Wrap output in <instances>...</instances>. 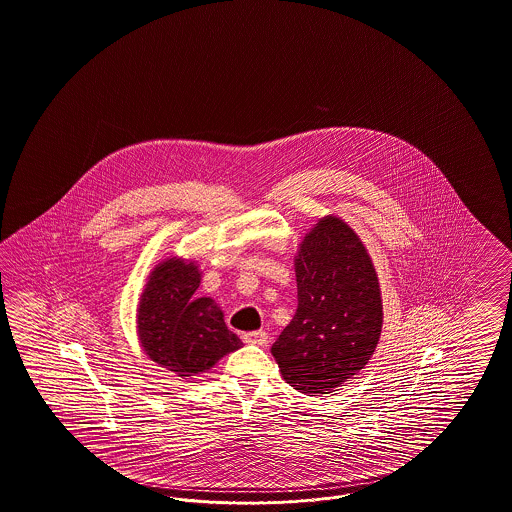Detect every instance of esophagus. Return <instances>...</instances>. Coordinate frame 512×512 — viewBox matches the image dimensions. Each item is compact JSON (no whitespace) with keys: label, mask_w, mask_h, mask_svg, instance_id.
<instances>
[{"label":"esophagus","mask_w":512,"mask_h":512,"mask_svg":"<svg viewBox=\"0 0 512 512\" xmlns=\"http://www.w3.org/2000/svg\"><path fill=\"white\" fill-rule=\"evenodd\" d=\"M244 341L249 345H259V347H266L268 345V333L259 329V331H249L244 333Z\"/></svg>","instance_id":"esophagus-1"}]
</instances>
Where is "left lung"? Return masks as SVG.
<instances>
[{"label": "left lung", "mask_w": 512, "mask_h": 512, "mask_svg": "<svg viewBox=\"0 0 512 512\" xmlns=\"http://www.w3.org/2000/svg\"><path fill=\"white\" fill-rule=\"evenodd\" d=\"M295 272L297 312L270 350L291 387L328 394L364 368L377 347L379 280L366 247L337 217L308 232Z\"/></svg>", "instance_id": "1"}]
</instances>
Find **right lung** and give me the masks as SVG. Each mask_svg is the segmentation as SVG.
I'll use <instances>...</instances> for the list:
<instances>
[{"label":"right lung","instance_id":"add662e5","mask_svg":"<svg viewBox=\"0 0 512 512\" xmlns=\"http://www.w3.org/2000/svg\"><path fill=\"white\" fill-rule=\"evenodd\" d=\"M198 286L200 272L194 263L164 261L152 270L137 314L144 352L179 377L204 373L242 347L213 299L194 297Z\"/></svg>","mask_w":512,"mask_h":512}]
</instances>
